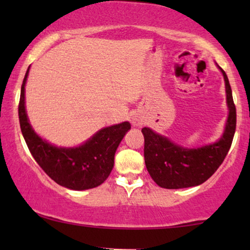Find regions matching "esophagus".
<instances>
[{
	"instance_id": "esophagus-1",
	"label": "esophagus",
	"mask_w": 250,
	"mask_h": 250,
	"mask_svg": "<svg viewBox=\"0 0 250 250\" xmlns=\"http://www.w3.org/2000/svg\"><path fill=\"white\" fill-rule=\"evenodd\" d=\"M132 124L134 125V126H141V121H140V119H138V118H133L132 119Z\"/></svg>"
}]
</instances>
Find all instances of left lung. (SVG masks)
Returning a JSON list of instances; mask_svg holds the SVG:
<instances>
[{"label":"left lung","instance_id":"1","mask_svg":"<svg viewBox=\"0 0 250 250\" xmlns=\"http://www.w3.org/2000/svg\"><path fill=\"white\" fill-rule=\"evenodd\" d=\"M217 67L224 77L229 115L223 134L216 142L200 148H184L151 128H142L146 169L159 187L183 189L199 186L216 172L230 150L237 124V112L227 74L220 66Z\"/></svg>","mask_w":250,"mask_h":250}]
</instances>
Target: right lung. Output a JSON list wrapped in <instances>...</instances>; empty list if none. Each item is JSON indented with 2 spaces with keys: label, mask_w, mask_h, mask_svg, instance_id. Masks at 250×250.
<instances>
[{
  "label": "right lung",
  "mask_w": 250,
  "mask_h": 250,
  "mask_svg": "<svg viewBox=\"0 0 250 250\" xmlns=\"http://www.w3.org/2000/svg\"><path fill=\"white\" fill-rule=\"evenodd\" d=\"M29 67L21 85L19 122L30 153L42 169L57 182L71 190H87L107 180L114 167L115 152L124 135L131 129L128 122L101 128L83 145L63 148L51 145L34 131L25 107V85Z\"/></svg>",
  "instance_id": "right-lung-1"
}]
</instances>
